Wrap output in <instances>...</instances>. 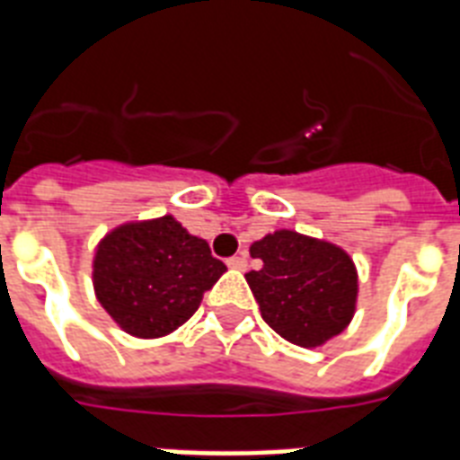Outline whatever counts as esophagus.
Returning a JSON list of instances; mask_svg holds the SVG:
<instances>
[{"instance_id":"34e87169","label":"esophagus","mask_w":460,"mask_h":460,"mask_svg":"<svg viewBox=\"0 0 460 460\" xmlns=\"http://www.w3.org/2000/svg\"><path fill=\"white\" fill-rule=\"evenodd\" d=\"M226 265H229L231 270H245V267H248V255H245V252H238V255L226 260Z\"/></svg>"}]
</instances>
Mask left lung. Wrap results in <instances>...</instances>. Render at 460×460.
I'll return each mask as SVG.
<instances>
[{"mask_svg": "<svg viewBox=\"0 0 460 460\" xmlns=\"http://www.w3.org/2000/svg\"><path fill=\"white\" fill-rule=\"evenodd\" d=\"M251 255L262 267L245 274V281L277 334L314 349L346 329L356 310L358 274L341 248L296 231H274L251 245Z\"/></svg>", "mask_w": 460, "mask_h": 460, "instance_id": "8db88e82", "label": "left lung"}]
</instances>
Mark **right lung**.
Wrapping results in <instances>:
<instances>
[{"mask_svg": "<svg viewBox=\"0 0 460 460\" xmlns=\"http://www.w3.org/2000/svg\"><path fill=\"white\" fill-rule=\"evenodd\" d=\"M224 272L226 265L212 258L208 241L166 215L107 234L97 245L93 284L119 327L157 339L181 327Z\"/></svg>", "mask_w": 460, "mask_h": 460, "instance_id": "1", "label": "right lung"}]
</instances>
